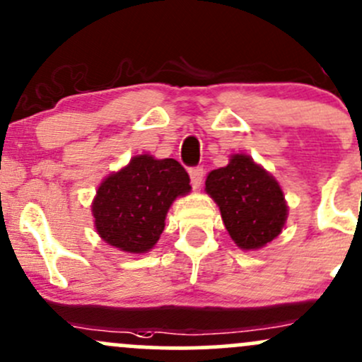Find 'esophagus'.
I'll return each mask as SVG.
<instances>
[{"label": "esophagus", "mask_w": 362, "mask_h": 362, "mask_svg": "<svg viewBox=\"0 0 362 362\" xmlns=\"http://www.w3.org/2000/svg\"><path fill=\"white\" fill-rule=\"evenodd\" d=\"M189 175H190V182H192V187L199 189L202 185V178H204V170H202V168H190Z\"/></svg>", "instance_id": "obj_1"}]
</instances>
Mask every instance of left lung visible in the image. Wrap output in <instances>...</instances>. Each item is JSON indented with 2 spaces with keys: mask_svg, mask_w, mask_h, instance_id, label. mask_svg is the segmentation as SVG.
I'll return each instance as SVG.
<instances>
[{
  "mask_svg": "<svg viewBox=\"0 0 362 362\" xmlns=\"http://www.w3.org/2000/svg\"><path fill=\"white\" fill-rule=\"evenodd\" d=\"M206 192L220 208L232 240L244 251L264 247L287 221L284 190L247 154H232L228 165L209 172Z\"/></svg>",
  "mask_w": 362,
  "mask_h": 362,
  "instance_id": "obj_1",
  "label": "left lung"
}]
</instances>
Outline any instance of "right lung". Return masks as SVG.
I'll list each match as a JSON object with an SVG mask.
<instances>
[{"mask_svg":"<svg viewBox=\"0 0 362 362\" xmlns=\"http://www.w3.org/2000/svg\"><path fill=\"white\" fill-rule=\"evenodd\" d=\"M189 192L190 178L180 163L139 154L98 187L94 226L106 244L123 252H148L160 240L172 202Z\"/></svg>","mask_w":362,"mask_h":362,"instance_id":"add662e5","label":"right lung"}]
</instances>
